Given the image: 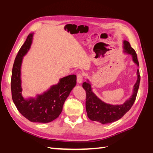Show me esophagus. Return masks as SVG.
Masks as SVG:
<instances>
[{
    "label": "esophagus",
    "mask_w": 153,
    "mask_h": 153,
    "mask_svg": "<svg viewBox=\"0 0 153 153\" xmlns=\"http://www.w3.org/2000/svg\"><path fill=\"white\" fill-rule=\"evenodd\" d=\"M83 82V76L82 74H77V82L78 84H81Z\"/></svg>",
    "instance_id": "esophagus-1"
}]
</instances>
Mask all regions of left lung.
I'll list each match as a JSON object with an SVG mask.
<instances>
[{"label":"left lung","mask_w":153,"mask_h":153,"mask_svg":"<svg viewBox=\"0 0 153 153\" xmlns=\"http://www.w3.org/2000/svg\"><path fill=\"white\" fill-rule=\"evenodd\" d=\"M123 52L132 56L133 61L139 66L137 54L128 41H123ZM137 79L134 87L132 95L122 105H110L100 100L93 92L91 84L89 80L83 83V89L86 91V111L88 118L92 121L99 122L102 124L112 123L122 118L134 105L140 83V74L137 69Z\"/></svg>","instance_id":"8db88e82"}]
</instances>
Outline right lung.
Returning <instances> with one entry per match:
<instances>
[{"mask_svg":"<svg viewBox=\"0 0 153 153\" xmlns=\"http://www.w3.org/2000/svg\"><path fill=\"white\" fill-rule=\"evenodd\" d=\"M32 39L33 33H31L15 58L11 78L12 98L18 111L25 118L32 122L45 123L53 121L59 116L65 100L76 85L77 78L76 75H70L60 79L56 85L37 95L36 98L24 97L21 85V66L23 58L31 47Z\"/></svg>","mask_w":153,"mask_h":153,"instance_id":"add662e5","label":"right lung"}]
</instances>
